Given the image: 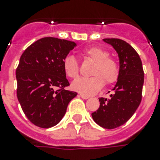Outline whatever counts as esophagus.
Here are the masks:
<instances>
[{"label": "esophagus", "mask_w": 160, "mask_h": 160, "mask_svg": "<svg viewBox=\"0 0 160 160\" xmlns=\"http://www.w3.org/2000/svg\"><path fill=\"white\" fill-rule=\"evenodd\" d=\"M80 96L82 99H84V100H87V99H89L90 98V96H88V95H83V94H80Z\"/></svg>", "instance_id": "1"}]
</instances>
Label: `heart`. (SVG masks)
I'll use <instances>...</instances> for the list:
<instances>
[{
	"label": "heart",
	"mask_w": 160,
	"mask_h": 160,
	"mask_svg": "<svg viewBox=\"0 0 160 160\" xmlns=\"http://www.w3.org/2000/svg\"><path fill=\"white\" fill-rule=\"evenodd\" d=\"M83 55L88 60L94 63L90 70V78H80L71 85L74 90L85 95H93L99 92L105 85H112L119 80V65L115 59L109 56V51L100 46H91L83 51ZM63 70L68 77L76 79L79 76L80 67L77 60L71 55L63 60Z\"/></svg>",
	"instance_id": "obj_1"
}]
</instances>
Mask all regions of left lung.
<instances>
[{
	"label": "left lung",
	"instance_id": "1",
	"mask_svg": "<svg viewBox=\"0 0 160 160\" xmlns=\"http://www.w3.org/2000/svg\"><path fill=\"white\" fill-rule=\"evenodd\" d=\"M117 51L119 58V80L109 98H100V108L92 113L93 119L105 129H115L125 124L138 109L142 100L144 70L139 54L126 41L104 39Z\"/></svg>",
	"mask_w": 160,
	"mask_h": 160
}]
</instances>
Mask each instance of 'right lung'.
Returning <instances> with one entry per match:
<instances>
[{"label": "right lung", "mask_w": 160, "mask_h": 160, "mask_svg": "<svg viewBox=\"0 0 160 160\" xmlns=\"http://www.w3.org/2000/svg\"><path fill=\"white\" fill-rule=\"evenodd\" d=\"M76 46L73 41L41 38L28 46L16 68V95L27 119L36 126H55L65 115L68 104L77 95L70 85L63 60Z\"/></svg>", "instance_id": "1"}]
</instances>
